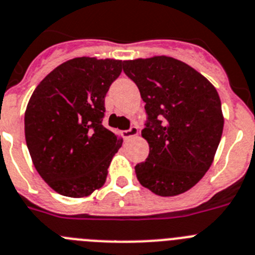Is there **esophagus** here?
I'll list each match as a JSON object with an SVG mask.
<instances>
[{"instance_id":"obj_1","label":"esophagus","mask_w":255,"mask_h":255,"mask_svg":"<svg viewBox=\"0 0 255 255\" xmlns=\"http://www.w3.org/2000/svg\"><path fill=\"white\" fill-rule=\"evenodd\" d=\"M138 132H139L138 128H137L136 126H133V127H130L129 129L123 130L122 134L126 139H128V138H132V137H136L137 134H138Z\"/></svg>"}]
</instances>
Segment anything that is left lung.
<instances>
[{"mask_svg": "<svg viewBox=\"0 0 255 255\" xmlns=\"http://www.w3.org/2000/svg\"><path fill=\"white\" fill-rule=\"evenodd\" d=\"M138 88L147 123L146 161L134 166L138 182L161 197L182 194L203 178L215 159L224 129L217 90L203 75L167 56L123 62Z\"/></svg>", "mask_w": 255, "mask_h": 255, "instance_id": "8db88e82", "label": "left lung"}]
</instances>
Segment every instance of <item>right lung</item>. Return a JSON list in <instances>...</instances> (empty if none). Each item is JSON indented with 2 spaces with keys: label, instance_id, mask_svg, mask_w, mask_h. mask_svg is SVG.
<instances>
[{
  "label": "right lung",
  "instance_id": "obj_1",
  "mask_svg": "<svg viewBox=\"0 0 255 255\" xmlns=\"http://www.w3.org/2000/svg\"><path fill=\"white\" fill-rule=\"evenodd\" d=\"M119 59L77 57L40 81L25 111V139L39 175L54 192L88 197L104 185L123 139L102 125Z\"/></svg>",
  "mask_w": 255,
  "mask_h": 255
}]
</instances>
